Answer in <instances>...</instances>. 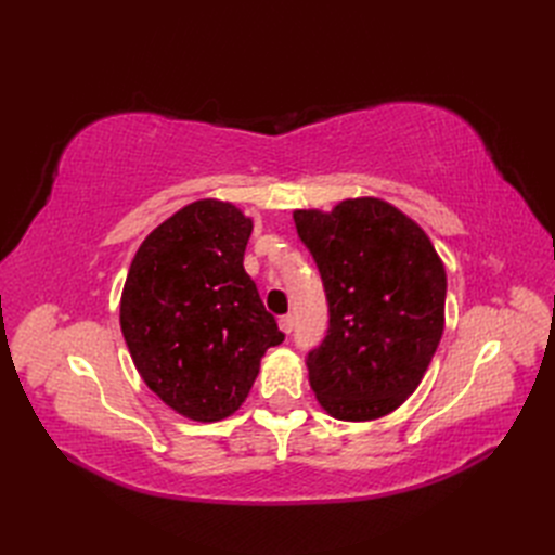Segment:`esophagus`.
<instances>
[{"label":"esophagus","mask_w":555,"mask_h":555,"mask_svg":"<svg viewBox=\"0 0 555 555\" xmlns=\"http://www.w3.org/2000/svg\"><path fill=\"white\" fill-rule=\"evenodd\" d=\"M278 326H280V331L282 333H292V328H294V317L292 314H282L280 319H278Z\"/></svg>","instance_id":"1"}]
</instances>
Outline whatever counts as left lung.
<instances>
[{"mask_svg": "<svg viewBox=\"0 0 555 555\" xmlns=\"http://www.w3.org/2000/svg\"><path fill=\"white\" fill-rule=\"evenodd\" d=\"M324 280L328 331L308 354L319 405L340 422L391 414L422 384L444 331L447 273L426 231L377 196L294 210Z\"/></svg>", "mask_w": 555, "mask_h": 555, "instance_id": "1", "label": "left lung"}]
</instances>
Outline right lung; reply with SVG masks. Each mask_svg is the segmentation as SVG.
<instances>
[{
    "label": "right lung",
    "instance_id": "1",
    "mask_svg": "<svg viewBox=\"0 0 555 555\" xmlns=\"http://www.w3.org/2000/svg\"><path fill=\"white\" fill-rule=\"evenodd\" d=\"M251 217L198 198L153 229L129 266L120 326L147 389L192 422H222L284 340L243 257Z\"/></svg>",
    "mask_w": 555,
    "mask_h": 555
}]
</instances>
